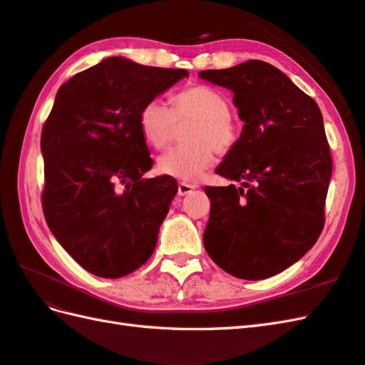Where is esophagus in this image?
Instances as JSON below:
<instances>
[{"label": "esophagus", "instance_id": "34e87169", "mask_svg": "<svg viewBox=\"0 0 365 365\" xmlns=\"http://www.w3.org/2000/svg\"><path fill=\"white\" fill-rule=\"evenodd\" d=\"M197 189V185H193V184H189V182H184V181H181L180 184H178V195H181V197H184V195H187V193H190L192 190H195Z\"/></svg>", "mask_w": 365, "mask_h": 365}]
</instances>
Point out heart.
Listing matches in <instances>:
<instances>
[{
	"label": "heart",
	"mask_w": 365,
	"mask_h": 365,
	"mask_svg": "<svg viewBox=\"0 0 365 365\" xmlns=\"http://www.w3.org/2000/svg\"><path fill=\"white\" fill-rule=\"evenodd\" d=\"M176 120H195L189 140L193 144L168 148L158 159L163 175L193 181L212 165L215 152L226 155L238 144L240 127L230 114L229 97L209 85H192L173 96L172 106L161 99L147 102L139 113V130L153 148L172 139Z\"/></svg>",
	"instance_id": "1"
}]
</instances>
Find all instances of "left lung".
I'll list each match as a JSON object with an SVG mask.
<instances>
[{
    "mask_svg": "<svg viewBox=\"0 0 365 365\" xmlns=\"http://www.w3.org/2000/svg\"><path fill=\"white\" fill-rule=\"evenodd\" d=\"M200 77L232 90L245 122L238 144L217 168L242 185L204 189L210 200L204 247L234 277L268 279L302 259L324 229L333 159L321 110L262 60L206 69Z\"/></svg>",
    "mask_w": 365,
    "mask_h": 365,
    "instance_id": "left-lung-1",
    "label": "left lung"
}]
</instances>
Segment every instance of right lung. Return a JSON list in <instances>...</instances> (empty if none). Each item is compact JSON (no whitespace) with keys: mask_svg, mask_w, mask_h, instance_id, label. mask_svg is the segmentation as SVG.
Instances as JSON below:
<instances>
[{"mask_svg":"<svg viewBox=\"0 0 365 365\" xmlns=\"http://www.w3.org/2000/svg\"><path fill=\"white\" fill-rule=\"evenodd\" d=\"M185 76V69L110 57L61 85L44 122V220L97 277L128 275L155 251L178 182L165 175L142 178L153 161L139 113Z\"/></svg>","mask_w":365,"mask_h":365,"instance_id":"right-lung-1","label":"right lung"}]
</instances>
